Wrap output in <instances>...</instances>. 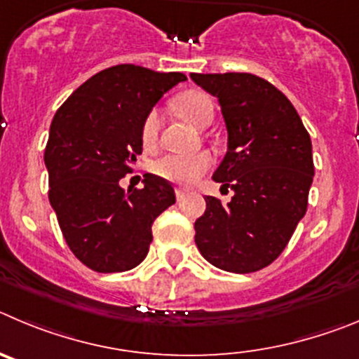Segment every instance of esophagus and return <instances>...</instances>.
<instances>
[{
  "label": "esophagus",
  "mask_w": 359,
  "mask_h": 359,
  "mask_svg": "<svg viewBox=\"0 0 359 359\" xmlns=\"http://www.w3.org/2000/svg\"><path fill=\"white\" fill-rule=\"evenodd\" d=\"M186 193H187V189H186V187H177V189H175L177 200H180V198H182V196L186 195Z\"/></svg>",
  "instance_id": "34e87169"
}]
</instances>
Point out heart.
Instances as JSON below:
<instances>
[{"instance_id":"obj_1","label":"heart","mask_w":359,"mask_h":359,"mask_svg":"<svg viewBox=\"0 0 359 359\" xmlns=\"http://www.w3.org/2000/svg\"><path fill=\"white\" fill-rule=\"evenodd\" d=\"M175 109L186 121H189L195 127H203L211 121L215 109L212 102L208 95L200 91L182 93L175 100ZM161 125L159 109H151L144 116L141 123V143L144 148H154L157 141ZM212 166V157L208 151H198V154H166L159 157L151 164V172L168 182L180 184V186H189L196 182L203 173Z\"/></svg>"}]
</instances>
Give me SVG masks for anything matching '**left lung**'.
Instances as JSON below:
<instances>
[{"label": "left lung", "instance_id": "8db88e82", "mask_svg": "<svg viewBox=\"0 0 359 359\" xmlns=\"http://www.w3.org/2000/svg\"><path fill=\"white\" fill-rule=\"evenodd\" d=\"M191 80L219 102L229 150L212 179L234 191L227 205L205 196L195 243L219 270L257 272L280 256L306 215L311 140L292 102L261 76L191 73Z\"/></svg>", "mask_w": 359, "mask_h": 359}]
</instances>
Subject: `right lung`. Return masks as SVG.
Listing matches in <instances>:
<instances>
[{"label":"right lung","instance_id":"1","mask_svg":"<svg viewBox=\"0 0 359 359\" xmlns=\"http://www.w3.org/2000/svg\"><path fill=\"white\" fill-rule=\"evenodd\" d=\"M134 64L100 71L53 116L44 163L50 203L69 250L100 273L127 272L147 257L154 219L175 203L168 180L147 173L125 191L143 151L141 123L157 100L184 82Z\"/></svg>","mask_w":359,"mask_h":359}]
</instances>
